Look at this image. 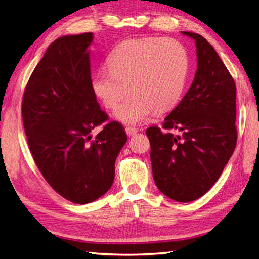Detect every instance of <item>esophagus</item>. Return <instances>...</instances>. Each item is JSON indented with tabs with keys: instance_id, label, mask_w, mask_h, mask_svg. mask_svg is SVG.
Listing matches in <instances>:
<instances>
[{
	"instance_id": "1",
	"label": "esophagus",
	"mask_w": 259,
	"mask_h": 259,
	"mask_svg": "<svg viewBox=\"0 0 259 259\" xmlns=\"http://www.w3.org/2000/svg\"><path fill=\"white\" fill-rule=\"evenodd\" d=\"M125 133L128 136H134L138 133V129L135 128V126L128 125V126H125Z\"/></svg>"
}]
</instances>
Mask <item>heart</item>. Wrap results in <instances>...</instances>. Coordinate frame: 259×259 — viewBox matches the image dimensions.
<instances>
[{
	"label": "heart",
	"instance_id": "1",
	"mask_svg": "<svg viewBox=\"0 0 259 259\" xmlns=\"http://www.w3.org/2000/svg\"><path fill=\"white\" fill-rule=\"evenodd\" d=\"M110 69L94 74L92 87L107 109L117 107L115 117L139 123L154 111L171 110L185 89L188 55L175 39L138 38L120 43L109 56Z\"/></svg>",
	"mask_w": 259,
	"mask_h": 259
}]
</instances>
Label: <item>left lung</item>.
I'll list each match as a JSON object with an SVG mask.
<instances>
[{"instance_id":"8db88e82","label":"left lung","mask_w":259,"mask_h":259,"mask_svg":"<svg viewBox=\"0 0 259 259\" xmlns=\"http://www.w3.org/2000/svg\"><path fill=\"white\" fill-rule=\"evenodd\" d=\"M196 43L197 70L189 91L164 119L150 126L155 185L176 201L189 203L218 181L237 144L236 83L203 36L182 31Z\"/></svg>"}]
</instances>
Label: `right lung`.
<instances>
[{
	"instance_id": "obj_1",
	"label": "right lung",
	"mask_w": 259,
	"mask_h": 259,
	"mask_svg": "<svg viewBox=\"0 0 259 259\" xmlns=\"http://www.w3.org/2000/svg\"><path fill=\"white\" fill-rule=\"evenodd\" d=\"M92 32L59 37L28 80L22 121L28 146L45 180L63 198L88 204L106 194L124 128L109 120L92 87ZM104 123L96 138L91 130Z\"/></svg>"
}]
</instances>
